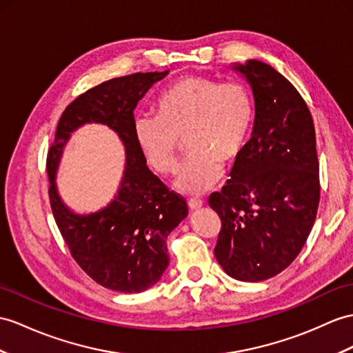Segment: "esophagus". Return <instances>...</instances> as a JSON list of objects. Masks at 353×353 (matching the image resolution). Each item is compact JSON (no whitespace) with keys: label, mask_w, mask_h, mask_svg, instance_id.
I'll use <instances>...</instances> for the list:
<instances>
[{"label":"esophagus","mask_w":353,"mask_h":353,"mask_svg":"<svg viewBox=\"0 0 353 353\" xmlns=\"http://www.w3.org/2000/svg\"><path fill=\"white\" fill-rule=\"evenodd\" d=\"M188 208L190 210H199L201 206L203 205L202 199H197V197H192V199H188Z\"/></svg>","instance_id":"obj_1"}]
</instances>
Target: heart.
<instances>
[{"mask_svg":"<svg viewBox=\"0 0 353 353\" xmlns=\"http://www.w3.org/2000/svg\"><path fill=\"white\" fill-rule=\"evenodd\" d=\"M253 117V97L244 85L192 74L161 94L157 115H136L133 134L141 152L160 175L176 170L181 139H185L190 154L175 179V188L185 194H201L220 181L221 161L232 163L239 157Z\"/></svg>","mask_w":353,"mask_h":353,"instance_id":"obj_1","label":"heart"}]
</instances>
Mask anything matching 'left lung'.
<instances>
[{"instance_id":"left-lung-1","label":"left lung","mask_w":353,"mask_h":353,"mask_svg":"<svg viewBox=\"0 0 353 353\" xmlns=\"http://www.w3.org/2000/svg\"><path fill=\"white\" fill-rule=\"evenodd\" d=\"M232 68L250 83L256 115L230 179L208 199L221 220L214 254L230 277L262 281L295 261L316 220V133L307 103L276 68L256 59Z\"/></svg>"}]
</instances>
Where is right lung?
Wrapping results in <instances>:
<instances>
[{"mask_svg": "<svg viewBox=\"0 0 353 353\" xmlns=\"http://www.w3.org/2000/svg\"><path fill=\"white\" fill-rule=\"evenodd\" d=\"M168 73L115 77L81 94L63 112L48 152L50 208L68 250L94 281L123 294H139L160 280L169 265L168 235L187 217L184 197L148 169L133 134L137 101ZM87 122L105 123L119 133L126 148V170L116 199L81 216L61 201L54 175L70 133Z\"/></svg>", "mask_w": 353, "mask_h": 353, "instance_id": "right-lung-1", "label": "right lung"}]
</instances>
